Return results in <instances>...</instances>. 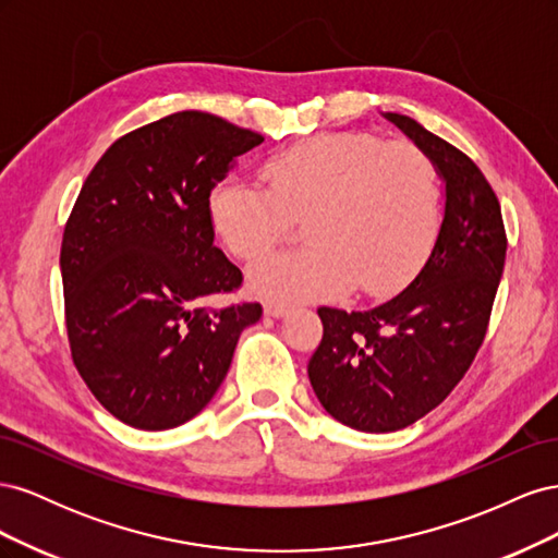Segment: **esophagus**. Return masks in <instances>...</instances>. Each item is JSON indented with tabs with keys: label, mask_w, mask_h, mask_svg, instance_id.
<instances>
[{
	"label": "esophagus",
	"mask_w": 558,
	"mask_h": 558,
	"mask_svg": "<svg viewBox=\"0 0 558 558\" xmlns=\"http://www.w3.org/2000/svg\"><path fill=\"white\" fill-rule=\"evenodd\" d=\"M291 312L289 305H283V302H277V300H269L265 302V314L267 316H275V318H281Z\"/></svg>",
	"instance_id": "esophagus-1"
}]
</instances>
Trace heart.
I'll return each instance as SVG.
<instances>
[{
	"label": "heart",
	"mask_w": 558,
	"mask_h": 558,
	"mask_svg": "<svg viewBox=\"0 0 558 558\" xmlns=\"http://www.w3.org/2000/svg\"><path fill=\"white\" fill-rule=\"evenodd\" d=\"M265 186L230 174L209 195V221L244 260L275 248L305 216V248L251 269L253 289L286 302L330 298L351 283L391 293L424 265L440 230V181L426 150L373 134H328L267 158Z\"/></svg>",
	"instance_id": "1"
}]
</instances>
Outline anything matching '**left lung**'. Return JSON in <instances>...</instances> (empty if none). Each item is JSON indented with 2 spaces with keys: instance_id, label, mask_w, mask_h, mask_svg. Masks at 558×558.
I'll use <instances>...</instances> for the list:
<instances>
[{
  "instance_id": "obj_1",
  "label": "left lung",
  "mask_w": 558,
  "mask_h": 558,
  "mask_svg": "<svg viewBox=\"0 0 558 558\" xmlns=\"http://www.w3.org/2000/svg\"><path fill=\"white\" fill-rule=\"evenodd\" d=\"M445 179V218L426 265L384 305L318 307L324 337L310 381L326 412L363 433H393L435 410L484 342L508 234L500 202L463 150L400 113H386Z\"/></svg>"
}]
</instances>
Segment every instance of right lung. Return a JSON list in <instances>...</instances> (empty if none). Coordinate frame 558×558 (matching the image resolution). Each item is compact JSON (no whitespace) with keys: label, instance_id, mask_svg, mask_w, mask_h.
<instances>
[{"label":"right lung","instance_id":"1","mask_svg":"<svg viewBox=\"0 0 558 558\" xmlns=\"http://www.w3.org/2000/svg\"><path fill=\"white\" fill-rule=\"evenodd\" d=\"M263 134L179 111L116 140L66 218L60 269L72 361L118 421L167 430L218 391L260 302L211 310L240 291V267L214 246L209 195Z\"/></svg>","mask_w":558,"mask_h":558}]
</instances>
